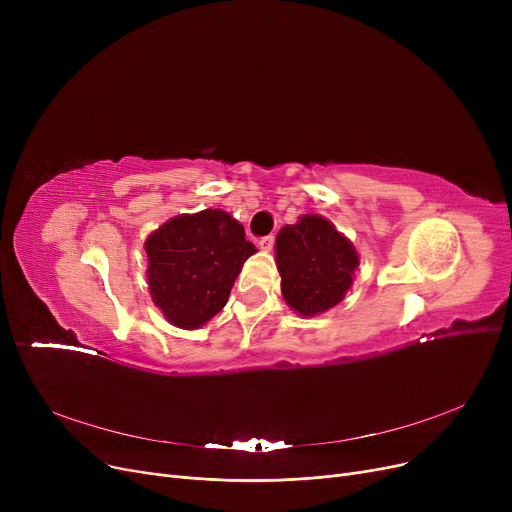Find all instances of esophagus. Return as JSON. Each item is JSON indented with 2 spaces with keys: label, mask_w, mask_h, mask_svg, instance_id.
Returning a JSON list of instances; mask_svg holds the SVG:
<instances>
[{
  "label": "esophagus",
  "mask_w": 512,
  "mask_h": 512,
  "mask_svg": "<svg viewBox=\"0 0 512 512\" xmlns=\"http://www.w3.org/2000/svg\"><path fill=\"white\" fill-rule=\"evenodd\" d=\"M274 242H276V238L270 234V236H263L261 240H259V247L263 249V251H272L274 249Z\"/></svg>",
  "instance_id": "esophagus-1"
}]
</instances>
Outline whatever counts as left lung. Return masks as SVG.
Segmentation results:
<instances>
[{"mask_svg": "<svg viewBox=\"0 0 512 512\" xmlns=\"http://www.w3.org/2000/svg\"><path fill=\"white\" fill-rule=\"evenodd\" d=\"M282 297L290 309L311 317L336 307L353 284L359 255L353 242L321 215H303L276 238Z\"/></svg>", "mask_w": 512, "mask_h": 512, "instance_id": "1", "label": "left lung"}]
</instances>
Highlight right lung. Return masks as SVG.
<instances>
[{
	"label": "right lung",
	"mask_w": 512,
	"mask_h": 512,
	"mask_svg": "<svg viewBox=\"0 0 512 512\" xmlns=\"http://www.w3.org/2000/svg\"><path fill=\"white\" fill-rule=\"evenodd\" d=\"M153 303L172 326L195 330L224 309L253 253L245 228L222 209L182 213L145 240Z\"/></svg>",
	"instance_id": "right-lung-1"
}]
</instances>
